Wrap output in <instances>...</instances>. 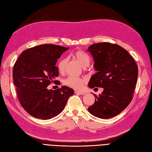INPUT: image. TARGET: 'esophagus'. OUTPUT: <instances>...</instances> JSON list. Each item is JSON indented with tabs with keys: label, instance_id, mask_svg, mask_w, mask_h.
Returning <instances> with one entry per match:
<instances>
[{
	"label": "esophagus",
	"instance_id": "esophagus-1",
	"mask_svg": "<svg viewBox=\"0 0 152 152\" xmlns=\"http://www.w3.org/2000/svg\"><path fill=\"white\" fill-rule=\"evenodd\" d=\"M75 93H77V94H80V95H84L86 94V93H84V92L83 91H75Z\"/></svg>",
	"mask_w": 152,
	"mask_h": 152
}]
</instances>
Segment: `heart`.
<instances>
[{"instance_id":"obj_1","label":"heart","mask_w":152,"mask_h":152,"mask_svg":"<svg viewBox=\"0 0 152 152\" xmlns=\"http://www.w3.org/2000/svg\"><path fill=\"white\" fill-rule=\"evenodd\" d=\"M72 57L79 62L83 67H87L90 63V57L88 54L82 50H77L72 54ZM67 64V59L66 58H61L58 63L57 67L58 71L60 73H63L65 71ZM87 82V79L84 77H77L75 76H68L64 80L65 85L75 89H81Z\"/></svg>"}]
</instances>
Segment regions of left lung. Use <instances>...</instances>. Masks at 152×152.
Wrapping results in <instances>:
<instances>
[{"label":"left lung","instance_id":"obj_1","mask_svg":"<svg viewBox=\"0 0 152 152\" xmlns=\"http://www.w3.org/2000/svg\"><path fill=\"white\" fill-rule=\"evenodd\" d=\"M88 51L93 55L98 72L91 77V88L103 87L95 102L88 108L93 115L112 118L121 113L131 103L137 82L138 68L134 58L119 45L109 42L92 44Z\"/></svg>","mask_w":152,"mask_h":152}]
</instances>
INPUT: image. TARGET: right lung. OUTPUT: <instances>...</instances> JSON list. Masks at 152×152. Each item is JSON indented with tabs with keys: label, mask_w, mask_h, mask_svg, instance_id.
Masks as SVG:
<instances>
[{
	"label": "right lung",
	"mask_w": 152,
	"mask_h": 152,
	"mask_svg": "<svg viewBox=\"0 0 152 152\" xmlns=\"http://www.w3.org/2000/svg\"><path fill=\"white\" fill-rule=\"evenodd\" d=\"M68 49L54 44L37 45L25 50L14 65L13 83L20 103L30 115L44 119L60 113L74 91L67 86L49 90L50 83L59 75L58 59Z\"/></svg>",
	"instance_id": "add662e5"
}]
</instances>
